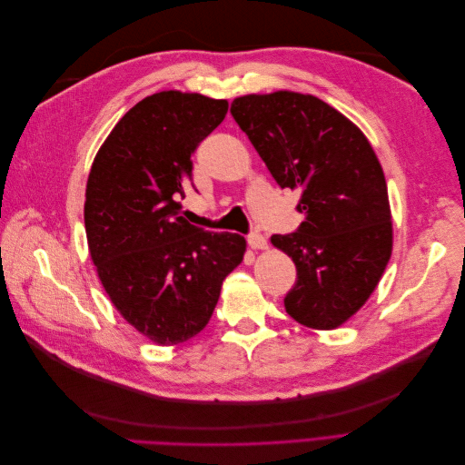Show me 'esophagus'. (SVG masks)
I'll use <instances>...</instances> for the list:
<instances>
[{
  "mask_svg": "<svg viewBox=\"0 0 465 465\" xmlns=\"http://www.w3.org/2000/svg\"><path fill=\"white\" fill-rule=\"evenodd\" d=\"M248 246L252 250H263V248H267V238L263 234H260V232H252L248 236Z\"/></svg>",
  "mask_w": 465,
  "mask_h": 465,
  "instance_id": "1",
  "label": "esophagus"
}]
</instances>
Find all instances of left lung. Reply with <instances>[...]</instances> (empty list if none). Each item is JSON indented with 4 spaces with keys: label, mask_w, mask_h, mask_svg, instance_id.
I'll use <instances>...</instances> for the list:
<instances>
[{
    "label": "left lung",
    "mask_w": 465,
    "mask_h": 465,
    "mask_svg": "<svg viewBox=\"0 0 465 465\" xmlns=\"http://www.w3.org/2000/svg\"><path fill=\"white\" fill-rule=\"evenodd\" d=\"M231 114L277 184L302 192L301 227L272 236L297 265L287 314L312 330L340 328L369 301L391 256L388 188L372 145L312 94H244Z\"/></svg>",
    "instance_id": "obj_1"
}]
</instances>
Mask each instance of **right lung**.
Masks as SVG:
<instances>
[{
  "label": "right lung",
  "mask_w": 465,
  "mask_h": 465,
  "mask_svg": "<svg viewBox=\"0 0 465 465\" xmlns=\"http://www.w3.org/2000/svg\"><path fill=\"white\" fill-rule=\"evenodd\" d=\"M227 101L163 91L125 112L93 161L85 231L98 279L122 318L157 345L198 335L246 241L180 213L192 154L224 120Z\"/></svg>",
  "instance_id": "add662e5"
}]
</instances>
